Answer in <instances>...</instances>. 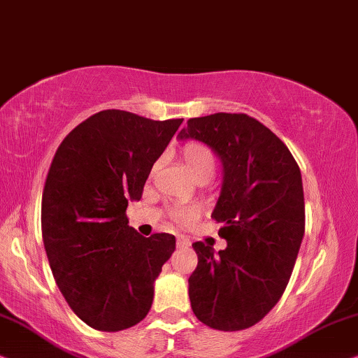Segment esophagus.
<instances>
[{"label":"esophagus","mask_w":358,"mask_h":358,"mask_svg":"<svg viewBox=\"0 0 358 358\" xmlns=\"http://www.w3.org/2000/svg\"><path fill=\"white\" fill-rule=\"evenodd\" d=\"M192 242H189V239H187V237L183 236H178V239H176V245L178 247H188Z\"/></svg>","instance_id":"esophagus-1"}]
</instances>
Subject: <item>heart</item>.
<instances>
[{
	"mask_svg": "<svg viewBox=\"0 0 358 358\" xmlns=\"http://www.w3.org/2000/svg\"><path fill=\"white\" fill-rule=\"evenodd\" d=\"M180 159L196 180H209L216 170V160H214L213 152L201 142L185 144L180 152ZM170 214L178 222H189L193 219V213L185 206H175Z\"/></svg>",
	"mask_w": 358,
	"mask_h": 358,
	"instance_id": "b5f03b06",
	"label": "heart"
}]
</instances>
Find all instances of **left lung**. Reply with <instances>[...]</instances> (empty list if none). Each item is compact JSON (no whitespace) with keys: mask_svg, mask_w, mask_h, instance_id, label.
Returning a JSON list of instances; mask_svg holds the SVG:
<instances>
[{"mask_svg":"<svg viewBox=\"0 0 358 358\" xmlns=\"http://www.w3.org/2000/svg\"><path fill=\"white\" fill-rule=\"evenodd\" d=\"M178 139L203 142L222 165L211 217L221 222L227 247L193 244L192 309L217 331L252 327L280 301L296 262L304 236L301 171L288 147L247 114L193 117Z\"/></svg>","mask_w":358,"mask_h":358,"instance_id":"1","label":"left lung"}]
</instances>
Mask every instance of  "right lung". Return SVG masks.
Segmentation results:
<instances>
[{
  "label": "right lung",
  "mask_w": 358,
  "mask_h": 358,
  "mask_svg": "<svg viewBox=\"0 0 358 358\" xmlns=\"http://www.w3.org/2000/svg\"><path fill=\"white\" fill-rule=\"evenodd\" d=\"M183 119L106 109L75 127L52 160L42 194V239L55 283L85 324L117 332L141 322L175 236H141L126 209Z\"/></svg>",
  "instance_id": "right-lung-1"
}]
</instances>
